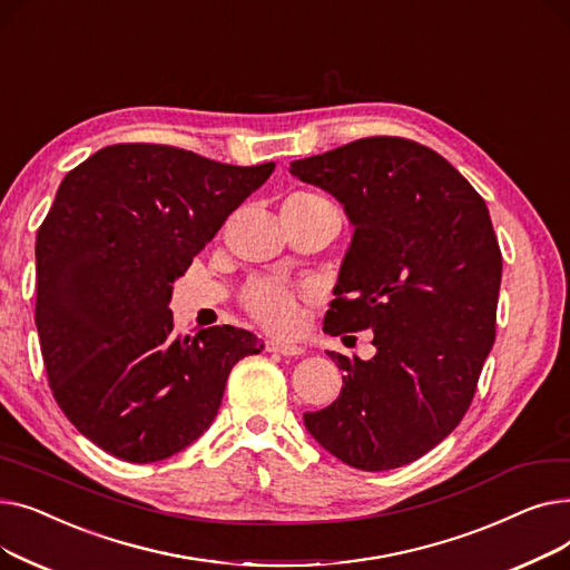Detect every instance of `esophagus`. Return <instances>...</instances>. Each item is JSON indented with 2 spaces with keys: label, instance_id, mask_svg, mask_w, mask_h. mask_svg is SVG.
<instances>
[{
  "label": "esophagus",
  "instance_id": "34e87169",
  "mask_svg": "<svg viewBox=\"0 0 570 570\" xmlns=\"http://www.w3.org/2000/svg\"><path fill=\"white\" fill-rule=\"evenodd\" d=\"M265 348L273 351V353H282V355H288V357H297L303 355L305 348L301 344H293V342H282V340H267L265 342Z\"/></svg>",
  "mask_w": 570,
  "mask_h": 570
}]
</instances>
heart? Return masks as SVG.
<instances>
[{
	"label": "heart",
	"instance_id": "heart-1",
	"mask_svg": "<svg viewBox=\"0 0 570 570\" xmlns=\"http://www.w3.org/2000/svg\"><path fill=\"white\" fill-rule=\"evenodd\" d=\"M284 209L301 217L340 219V209L333 196L318 189H303L291 194L284 203ZM243 305L261 325L269 327V331L286 333L293 331L297 321H301V295L273 279L254 282L243 295Z\"/></svg>",
	"mask_w": 570,
	"mask_h": 570
}]
</instances>
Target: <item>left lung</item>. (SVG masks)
Returning a JSON list of instances; mask_svg holds the SVG:
<instances>
[{
  "label": "left lung",
  "mask_w": 570,
  "mask_h": 570,
  "mask_svg": "<svg viewBox=\"0 0 570 570\" xmlns=\"http://www.w3.org/2000/svg\"><path fill=\"white\" fill-rule=\"evenodd\" d=\"M291 173L331 191L355 226L323 331H372V361L327 353L340 397L305 413L348 466L387 471L451 434L494 344L501 249L488 205L439 153L372 136L297 159Z\"/></svg>",
  "instance_id": "8db88e82"
}]
</instances>
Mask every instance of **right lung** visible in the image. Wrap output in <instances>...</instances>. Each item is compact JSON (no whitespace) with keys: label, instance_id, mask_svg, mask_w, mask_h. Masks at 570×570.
<instances>
[{"label":"right lung","instance_id":"obj_1","mask_svg":"<svg viewBox=\"0 0 570 570\" xmlns=\"http://www.w3.org/2000/svg\"><path fill=\"white\" fill-rule=\"evenodd\" d=\"M275 161L230 166L173 145L117 142L67 173L37 233V331L48 385L71 425L134 464L196 441L219 411L249 331L177 337L175 277Z\"/></svg>","mask_w":570,"mask_h":570}]
</instances>
